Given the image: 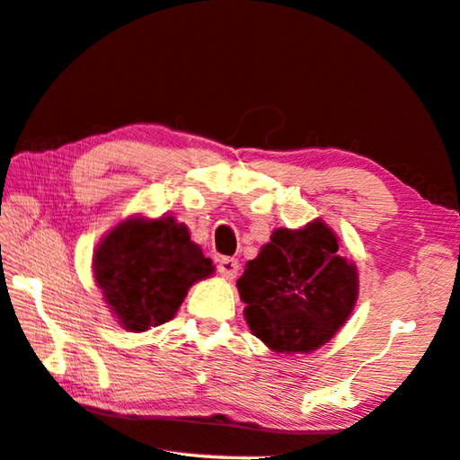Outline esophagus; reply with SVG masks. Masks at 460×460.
<instances>
[{
  "mask_svg": "<svg viewBox=\"0 0 460 460\" xmlns=\"http://www.w3.org/2000/svg\"><path fill=\"white\" fill-rule=\"evenodd\" d=\"M217 271H219L223 278H227V279L237 278L239 261L235 257H221L219 263H217Z\"/></svg>",
  "mask_w": 460,
  "mask_h": 460,
  "instance_id": "esophagus-1",
  "label": "esophagus"
}]
</instances>
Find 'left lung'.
Returning <instances> with one entry per match:
<instances>
[{
	"label": "left lung",
	"instance_id": "8db88e82",
	"mask_svg": "<svg viewBox=\"0 0 460 460\" xmlns=\"http://www.w3.org/2000/svg\"><path fill=\"white\" fill-rule=\"evenodd\" d=\"M245 320L273 352H312L352 314L356 267L338 255V239L322 221L278 229L237 281Z\"/></svg>",
	"mask_w": 460,
	"mask_h": 460
}]
</instances>
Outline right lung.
<instances>
[{"label":"right lung","instance_id":"add662e5","mask_svg":"<svg viewBox=\"0 0 460 460\" xmlns=\"http://www.w3.org/2000/svg\"><path fill=\"white\" fill-rule=\"evenodd\" d=\"M213 261L172 217L130 219L104 237L94 253V278L106 304L130 332L169 322Z\"/></svg>","mask_w":460,"mask_h":460}]
</instances>
